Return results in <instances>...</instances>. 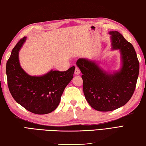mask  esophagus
I'll return each instance as SVG.
<instances>
[{"label": "esophagus", "instance_id": "esophagus-1", "mask_svg": "<svg viewBox=\"0 0 146 146\" xmlns=\"http://www.w3.org/2000/svg\"><path fill=\"white\" fill-rule=\"evenodd\" d=\"M80 72H81V71H80V70H79V68L76 67L75 68V74H76V75H79V74H80Z\"/></svg>", "mask_w": 146, "mask_h": 146}]
</instances>
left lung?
I'll return each mask as SVG.
<instances>
[{
	"instance_id": "1",
	"label": "left lung",
	"mask_w": 146,
	"mask_h": 146,
	"mask_svg": "<svg viewBox=\"0 0 146 146\" xmlns=\"http://www.w3.org/2000/svg\"><path fill=\"white\" fill-rule=\"evenodd\" d=\"M112 49H119L122 66L111 74L99 67L97 63L79 58L76 65L82 72L83 92L88 102L98 111H112L130 100L136 87L139 62L131 43L117 31L109 32Z\"/></svg>"
}]
</instances>
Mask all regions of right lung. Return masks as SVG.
<instances>
[{
    "label": "right lung",
    "instance_id": "add662e5",
    "mask_svg": "<svg viewBox=\"0 0 146 146\" xmlns=\"http://www.w3.org/2000/svg\"><path fill=\"white\" fill-rule=\"evenodd\" d=\"M25 40L24 37L16 44L7 62L8 88L16 102L29 111L50 113L59 105L65 87L73 78L75 67L64 72L51 70L40 76L29 75L19 62V51Z\"/></svg>",
    "mask_w": 146,
    "mask_h": 146
}]
</instances>
